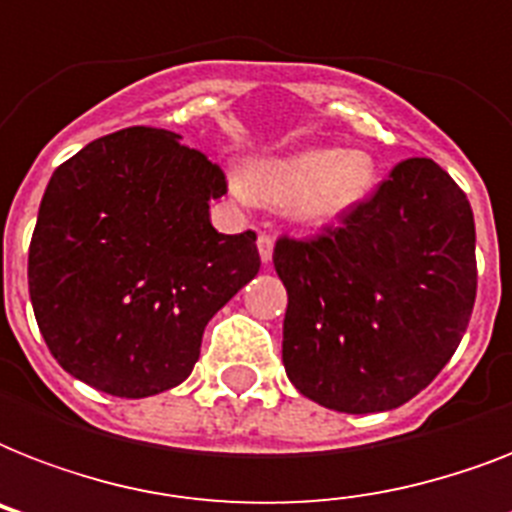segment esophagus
I'll return each instance as SVG.
<instances>
[{
    "label": "esophagus",
    "instance_id": "1",
    "mask_svg": "<svg viewBox=\"0 0 512 512\" xmlns=\"http://www.w3.org/2000/svg\"><path fill=\"white\" fill-rule=\"evenodd\" d=\"M257 252H260V260H263L265 265L271 263L273 260V236H268V233H260V236H257Z\"/></svg>",
    "mask_w": 512,
    "mask_h": 512
}]
</instances>
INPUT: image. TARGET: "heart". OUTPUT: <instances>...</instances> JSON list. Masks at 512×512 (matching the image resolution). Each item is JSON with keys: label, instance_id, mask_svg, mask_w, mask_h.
<instances>
[{"label": "heart", "instance_id": "heart-1", "mask_svg": "<svg viewBox=\"0 0 512 512\" xmlns=\"http://www.w3.org/2000/svg\"><path fill=\"white\" fill-rule=\"evenodd\" d=\"M374 183L377 164L369 151L311 146L249 162L236 191L268 207H292L303 225L327 228L356 212Z\"/></svg>", "mask_w": 512, "mask_h": 512}]
</instances>
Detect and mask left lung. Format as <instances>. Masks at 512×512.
Masks as SVG:
<instances>
[{
  "mask_svg": "<svg viewBox=\"0 0 512 512\" xmlns=\"http://www.w3.org/2000/svg\"><path fill=\"white\" fill-rule=\"evenodd\" d=\"M273 265L289 382L335 412H388L436 380L468 329L473 209L433 159H406L340 228L276 241Z\"/></svg>",
  "mask_w": 512,
  "mask_h": 512,
  "instance_id": "left-lung-1",
  "label": "left lung"
}]
</instances>
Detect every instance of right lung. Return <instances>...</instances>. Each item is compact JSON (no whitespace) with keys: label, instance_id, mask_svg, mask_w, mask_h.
I'll return each instance as SVG.
<instances>
[{"label":"right lung","instance_id":"1","mask_svg":"<svg viewBox=\"0 0 512 512\" xmlns=\"http://www.w3.org/2000/svg\"><path fill=\"white\" fill-rule=\"evenodd\" d=\"M223 170L180 135L130 127L52 172L28 249V295L68 374L119 398L175 388L209 319L260 271L255 233L212 228Z\"/></svg>","mask_w":512,"mask_h":512}]
</instances>
